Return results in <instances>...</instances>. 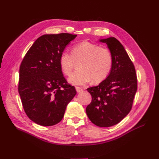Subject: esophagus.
<instances>
[{"label": "esophagus", "mask_w": 159, "mask_h": 159, "mask_svg": "<svg viewBox=\"0 0 159 159\" xmlns=\"http://www.w3.org/2000/svg\"><path fill=\"white\" fill-rule=\"evenodd\" d=\"M76 92H77L78 93H79V92H83V88H81V87H76Z\"/></svg>", "instance_id": "esophagus-1"}]
</instances>
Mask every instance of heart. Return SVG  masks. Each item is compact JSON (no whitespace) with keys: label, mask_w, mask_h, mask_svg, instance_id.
<instances>
[{"label":"heart","mask_w":159,"mask_h":159,"mask_svg":"<svg viewBox=\"0 0 159 159\" xmlns=\"http://www.w3.org/2000/svg\"><path fill=\"white\" fill-rule=\"evenodd\" d=\"M77 63L78 70L68 79L71 84L83 85L91 80L93 83H98L109 75L113 66V57L108 48L83 41L72 46L71 54L63 51L59 58L60 69L66 76L70 75Z\"/></svg>","instance_id":"heart-1"}]
</instances>
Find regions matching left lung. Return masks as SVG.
Returning <instances> with one entry per match:
<instances>
[{
  "label": "left lung",
  "mask_w": 159,
  "mask_h": 159,
  "mask_svg": "<svg viewBox=\"0 0 159 159\" xmlns=\"http://www.w3.org/2000/svg\"><path fill=\"white\" fill-rule=\"evenodd\" d=\"M99 41L107 43L113 57V66L107 79L98 86L87 89L92 100L86 113L96 126L110 127L129 113L137 89V79L135 68L122 44L113 37Z\"/></svg>",
  "instance_id": "left-lung-1"
}]
</instances>
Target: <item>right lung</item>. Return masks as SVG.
I'll use <instances>...</instances> for the list:
<instances>
[{
  "label": "right lung",
  "mask_w": 159,
  "mask_h": 159,
  "mask_svg": "<svg viewBox=\"0 0 159 159\" xmlns=\"http://www.w3.org/2000/svg\"><path fill=\"white\" fill-rule=\"evenodd\" d=\"M77 35L46 34L36 39L20 67L18 92L26 116L43 126L58 124L76 92L59 65L61 53Z\"/></svg>",
  "instance_id": "obj_1"
}]
</instances>
